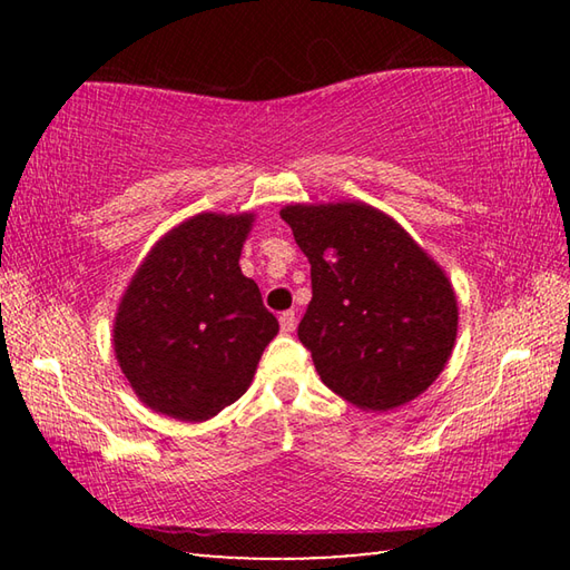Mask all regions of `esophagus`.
<instances>
[{"mask_svg": "<svg viewBox=\"0 0 570 570\" xmlns=\"http://www.w3.org/2000/svg\"><path fill=\"white\" fill-rule=\"evenodd\" d=\"M278 324H282V332L284 334H292L294 326H296V314L294 312H284L278 316Z\"/></svg>", "mask_w": 570, "mask_h": 570, "instance_id": "34e87169", "label": "esophagus"}]
</instances>
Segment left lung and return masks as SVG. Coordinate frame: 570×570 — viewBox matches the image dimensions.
Instances as JSON below:
<instances>
[{"mask_svg":"<svg viewBox=\"0 0 570 570\" xmlns=\"http://www.w3.org/2000/svg\"><path fill=\"white\" fill-rule=\"evenodd\" d=\"M282 218L312 264L298 342L326 387L374 412L428 390L458 336V298L442 268L366 204L286 206Z\"/></svg>","mask_w":570,"mask_h":570,"instance_id":"left-lung-1","label":"left lung"}]
</instances>
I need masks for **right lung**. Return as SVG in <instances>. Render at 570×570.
Instances as JSON below:
<instances>
[{
    "instance_id": "add662e5",
    "label": "right lung",
    "mask_w": 570,
    "mask_h": 570,
    "mask_svg": "<svg viewBox=\"0 0 570 570\" xmlns=\"http://www.w3.org/2000/svg\"><path fill=\"white\" fill-rule=\"evenodd\" d=\"M254 216L200 214L163 236L115 316V354L156 412L204 422L234 404L278 332L238 256Z\"/></svg>"
}]
</instances>
